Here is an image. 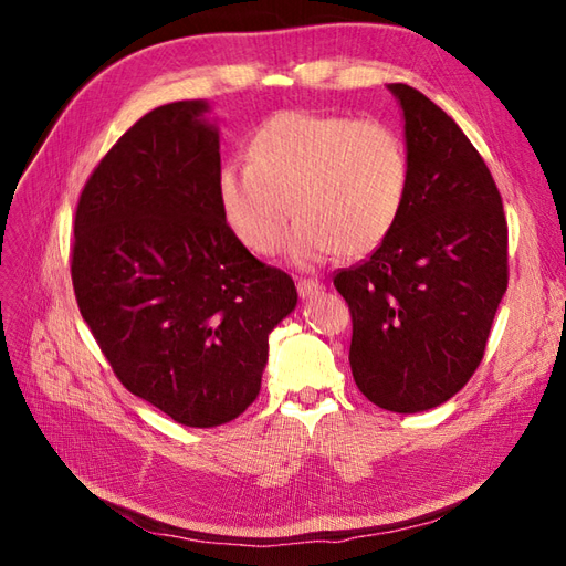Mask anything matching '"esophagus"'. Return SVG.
Segmentation results:
<instances>
[{"label": "esophagus", "instance_id": "obj_1", "mask_svg": "<svg viewBox=\"0 0 566 566\" xmlns=\"http://www.w3.org/2000/svg\"><path fill=\"white\" fill-rule=\"evenodd\" d=\"M323 290V283L314 281V279H297V293L300 297H312V295H318Z\"/></svg>", "mask_w": 566, "mask_h": 566}]
</instances>
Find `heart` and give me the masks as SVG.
I'll use <instances>...</instances> for the list:
<instances>
[{"label": "heart", "mask_w": 566, "mask_h": 566, "mask_svg": "<svg viewBox=\"0 0 566 566\" xmlns=\"http://www.w3.org/2000/svg\"><path fill=\"white\" fill-rule=\"evenodd\" d=\"M410 160L399 132L380 119L281 111L254 129L248 163L217 177L221 214L254 254H273L300 217L290 256L316 266L333 254L361 256L387 241L403 212Z\"/></svg>", "instance_id": "1"}]
</instances>
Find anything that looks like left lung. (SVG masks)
I'll return each instance as SVG.
<instances>
[{"mask_svg": "<svg viewBox=\"0 0 566 566\" xmlns=\"http://www.w3.org/2000/svg\"><path fill=\"white\" fill-rule=\"evenodd\" d=\"M410 186L382 245L333 283L352 314L349 364L364 397L394 413L449 401L484 358L507 290V221L484 158L453 117L408 84Z\"/></svg>", "mask_w": 566, "mask_h": 566, "instance_id": "1", "label": "left lung"}]
</instances>
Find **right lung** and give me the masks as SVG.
<instances>
[{
	"mask_svg": "<svg viewBox=\"0 0 566 566\" xmlns=\"http://www.w3.org/2000/svg\"><path fill=\"white\" fill-rule=\"evenodd\" d=\"M202 101L146 113L94 167L75 210L71 279L115 378L186 427L256 399L269 333L297 290L235 238L217 198L219 134Z\"/></svg>",
	"mask_w": 566,
	"mask_h": 566,
	"instance_id": "obj_1",
	"label": "right lung"
}]
</instances>
